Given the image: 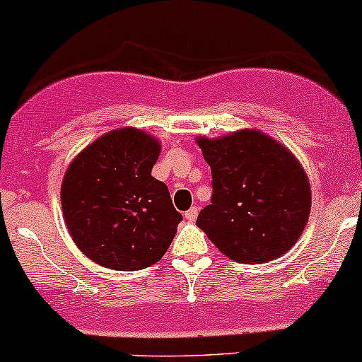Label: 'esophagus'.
<instances>
[{"instance_id": "34e87169", "label": "esophagus", "mask_w": 362, "mask_h": 362, "mask_svg": "<svg viewBox=\"0 0 362 362\" xmlns=\"http://www.w3.org/2000/svg\"><path fill=\"white\" fill-rule=\"evenodd\" d=\"M197 214H199V209L197 207H190L184 216H185V219L189 221V223H194V221L197 219Z\"/></svg>"}]
</instances>
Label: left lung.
Returning <instances> with one entry per match:
<instances>
[{"label":"left lung","mask_w":362,"mask_h":362,"mask_svg":"<svg viewBox=\"0 0 362 362\" xmlns=\"http://www.w3.org/2000/svg\"><path fill=\"white\" fill-rule=\"evenodd\" d=\"M212 172V202L197 226L229 259L259 264L280 258L302 236L310 182L285 145L259 129L195 138Z\"/></svg>","instance_id":"1"}]
</instances>
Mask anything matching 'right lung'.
Listing matches in <instances>:
<instances>
[{
    "mask_svg": "<svg viewBox=\"0 0 362 362\" xmlns=\"http://www.w3.org/2000/svg\"><path fill=\"white\" fill-rule=\"evenodd\" d=\"M160 150L162 143L150 133L126 126L94 139L65 170L64 221L90 261L134 272L167 252L182 214L168 187L151 177Z\"/></svg>",
    "mask_w": 362,
    "mask_h": 362,
    "instance_id": "right-lung-1",
    "label": "right lung"
}]
</instances>
